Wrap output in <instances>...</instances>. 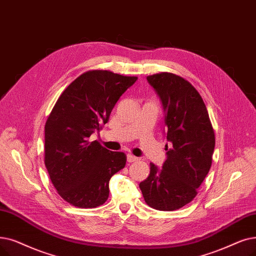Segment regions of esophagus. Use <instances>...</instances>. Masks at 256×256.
<instances>
[{
    "label": "esophagus",
    "instance_id": "esophagus-1",
    "mask_svg": "<svg viewBox=\"0 0 256 256\" xmlns=\"http://www.w3.org/2000/svg\"><path fill=\"white\" fill-rule=\"evenodd\" d=\"M126 160H128V162H134V161H137L138 160V158L137 157H135V156H132V154H128L126 156Z\"/></svg>",
    "mask_w": 256,
    "mask_h": 256
}]
</instances>
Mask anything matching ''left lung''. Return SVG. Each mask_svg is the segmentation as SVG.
<instances>
[{"label":"left lung","mask_w":256,"mask_h":256,"mask_svg":"<svg viewBox=\"0 0 256 256\" xmlns=\"http://www.w3.org/2000/svg\"><path fill=\"white\" fill-rule=\"evenodd\" d=\"M164 112L166 160L150 163V172L139 184L144 201L157 210L172 211L192 201L206 178L214 150V132L201 95L172 73L148 76Z\"/></svg>","instance_id":"1"}]
</instances>
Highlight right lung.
I'll use <instances>...</instances> for the list:
<instances>
[{
  "label": "right lung",
  "instance_id": "1",
  "mask_svg": "<svg viewBox=\"0 0 256 256\" xmlns=\"http://www.w3.org/2000/svg\"><path fill=\"white\" fill-rule=\"evenodd\" d=\"M135 76L106 70L82 74L58 99L45 126V165L58 194L71 205L95 208L108 198V182L126 156L90 137L108 121Z\"/></svg>",
  "mask_w": 256,
  "mask_h": 256
}]
</instances>
